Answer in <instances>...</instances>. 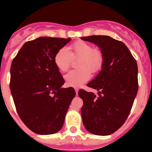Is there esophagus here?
<instances>
[{
  "mask_svg": "<svg viewBox=\"0 0 152 152\" xmlns=\"http://www.w3.org/2000/svg\"><path fill=\"white\" fill-rule=\"evenodd\" d=\"M75 93H76V95H77V94H78V89L77 88H75Z\"/></svg>",
  "mask_w": 152,
  "mask_h": 152,
  "instance_id": "obj_1",
  "label": "esophagus"
}]
</instances>
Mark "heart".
<instances>
[{"instance_id":"obj_1","label":"heart","mask_w":152,"mask_h":152,"mask_svg":"<svg viewBox=\"0 0 152 152\" xmlns=\"http://www.w3.org/2000/svg\"><path fill=\"white\" fill-rule=\"evenodd\" d=\"M79 57L77 66L79 68L70 71L64 75L68 86L78 88L91 77V72L97 73L102 68L104 61L103 53L98 48H93L90 43L78 40L66 48H61L54 56V63L60 72H64L69 68L72 58Z\"/></svg>"}]
</instances>
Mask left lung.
<instances>
[{
  "mask_svg": "<svg viewBox=\"0 0 152 152\" xmlns=\"http://www.w3.org/2000/svg\"><path fill=\"white\" fill-rule=\"evenodd\" d=\"M81 39L93 42L103 52L104 61L97 76L87 84L97 95L80 89L83 100V123L86 129L97 135H108L119 129L129 115L136 96L138 66L123 42L108 36H91Z\"/></svg>",
  "mask_w": 152,
  "mask_h": 152,
  "instance_id": "obj_1",
  "label": "left lung"
}]
</instances>
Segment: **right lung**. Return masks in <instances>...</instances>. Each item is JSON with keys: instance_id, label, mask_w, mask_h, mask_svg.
I'll return each mask as SVG.
<instances>
[{"instance_id": "obj_1", "label": "right lung", "mask_w": 152, "mask_h": 152, "mask_svg": "<svg viewBox=\"0 0 152 152\" xmlns=\"http://www.w3.org/2000/svg\"><path fill=\"white\" fill-rule=\"evenodd\" d=\"M71 39L39 37L26 42L10 67V88L17 113L35 133L59 131L70 103L73 88H62L64 80L54 63L58 50Z\"/></svg>"}]
</instances>
